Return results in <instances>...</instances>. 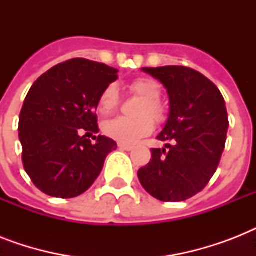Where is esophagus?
<instances>
[{
  "label": "esophagus",
  "mask_w": 256,
  "mask_h": 256,
  "mask_svg": "<svg viewBox=\"0 0 256 256\" xmlns=\"http://www.w3.org/2000/svg\"><path fill=\"white\" fill-rule=\"evenodd\" d=\"M118 148H120V150H126V152H130V150H132V148H134V146H132V144H118Z\"/></svg>",
  "instance_id": "1"
}]
</instances>
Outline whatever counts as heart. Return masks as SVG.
Instances as JSON below:
<instances>
[{
    "mask_svg": "<svg viewBox=\"0 0 256 256\" xmlns=\"http://www.w3.org/2000/svg\"><path fill=\"white\" fill-rule=\"evenodd\" d=\"M128 90L140 96V102L134 118L116 116L104 124V132L108 138L120 144H134L140 138L148 136L154 128V122L160 124L166 118V112L160 102L162 88L152 78L140 77L128 84ZM120 104V92L116 85H108L102 90L98 98V110L102 116L112 114Z\"/></svg>",
    "mask_w": 256,
    "mask_h": 256,
    "instance_id": "b5f03b06",
    "label": "heart"
}]
</instances>
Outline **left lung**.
Returning <instances> with one entry per match:
<instances>
[{"label":"left lung","mask_w":256,"mask_h":256,"mask_svg":"<svg viewBox=\"0 0 256 256\" xmlns=\"http://www.w3.org/2000/svg\"><path fill=\"white\" fill-rule=\"evenodd\" d=\"M166 88L170 114L156 138L164 148H152V160L138 170L140 184L162 202L194 196L210 182L226 144L228 116L219 88L186 66L144 68Z\"/></svg>","instance_id":"1"}]
</instances>
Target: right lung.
<instances>
[{
  "label": "right lung",
  "mask_w": 256,
  "mask_h": 256,
  "mask_svg": "<svg viewBox=\"0 0 256 256\" xmlns=\"http://www.w3.org/2000/svg\"><path fill=\"white\" fill-rule=\"evenodd\" d=\"M118 70L85 58L58 64L30 88L20 114L22 164L37 188L56 198L84 194L100 174L116 140L98 132L96 110Z\"/></svg>",
  "instance_id": "add662e5"
}]
</instances>
